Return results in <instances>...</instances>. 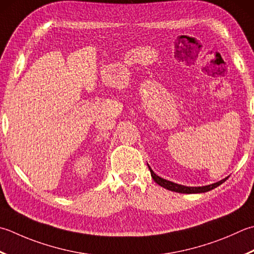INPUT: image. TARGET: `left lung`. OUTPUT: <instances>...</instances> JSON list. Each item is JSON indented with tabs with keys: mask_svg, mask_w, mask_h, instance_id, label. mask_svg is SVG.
<instances>
[{
	"mask_svg": "<svg viewBox=\"0 0 254 254\" xmlns=\"http://www.w3.org/2000/svg\"><path fill=\"white\" fill-rule=\"evenodd\" d=\"M148 170H150V172H151V175H152V178L154 180V182L157 183L158 185L164 187V188H166V190H168L181 192V193H195V192H206V191H209V190H213V188H216V187H218L219 185H221V184L227 180V178H225V180H222L220 182H217L215 184H211V185H207V186L188 187V186L180 185V184H175V183L170 182V181H166V180H164V178L157 176L156 174L152 171V168L150 166H148Z\"/></svg>",
	"mask_w": 254,
	"mask_h": 254,
	"instance_id": "left-lung-1",
	"label": "left lung"
}]
</instances>
